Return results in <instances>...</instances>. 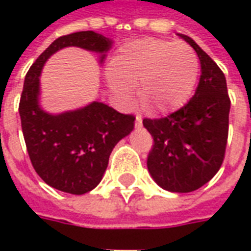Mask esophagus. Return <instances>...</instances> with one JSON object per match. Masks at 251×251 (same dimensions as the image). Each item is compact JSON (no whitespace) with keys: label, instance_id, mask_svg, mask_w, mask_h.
Instances as JSON below:
<instances>
[{"label":"esophagus","instance_id":"1","mask_svg":"<svg viewBox=\"0 0 251 251\" xmlns=\"http://www.w3.org/2000/svg\"><path fill=\"white\" fill-rule=\"evenodd\" d=\"M141 126H142V118H141V117H138V115H137V117H136V127H137V129H140Z\"/></svg>","mask_w":251,"mask_h":251}]
</instances>
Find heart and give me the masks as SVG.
I'll use <instances>...</instances> for the list:
<instances>
[{"label":"heart","mask_w":251,"mask_h":251,"mask_svg":"<svg viewBox=\"0 0 251 251\" xmlns=\"http://www.w3.org/2000/svg\"><path fill=\"white\" fill-rule=\"evenodd\" d=\"M199 59L185 43L142 39L127 43L110 62L109 84L127 102L133 87L148 113L167 115L181 109L192 95Z\"/></svg>","instance_id":"b5f03b06"}]
</instances>
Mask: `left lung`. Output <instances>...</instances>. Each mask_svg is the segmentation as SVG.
<instances>
[{
  "label": "left lung",
  "instance_id": "left-lung-1",
  "mask_svg": "<svg viewBox=\"0 0 251 251\" xmlns=\"http://www.w3.org/2000/svg\"><path fill=\"white\" fill-rule=\"evenodd\" d=\"M198 53L200 79L184 107L160 120H144L153 137L148 156L152 179L169 192H192L221 168L228 134L230 98L225 74L189 36L177 33Z\"/></svg>",
  "mask_w": 251,
  "mask_h": 251
}]
</instances>
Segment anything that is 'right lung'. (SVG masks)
Listing matches in <instances>:
<instances>
[{
  "label": "right lung",
  "instance_id": "right-lung-1",
  "mask_svg": "<svg viewBox=\"0 0 251 251\" xmlns=\"http://www.w3.org/2000/svg\"><path fill=\"white\" fill-rule=\"evenodd\" d=\"M114 41L93 30L62 36L36 59L24 80L20 118L33 168L52 188L72 195L100 183L114 147L134 129V117L94 100L84 107L53 114L40 103V75L50 57L67 47L99 55L102 64Z\"/></svg>",
  "mask_w": 251,
  "mask_h": 251
}]
</instances>
